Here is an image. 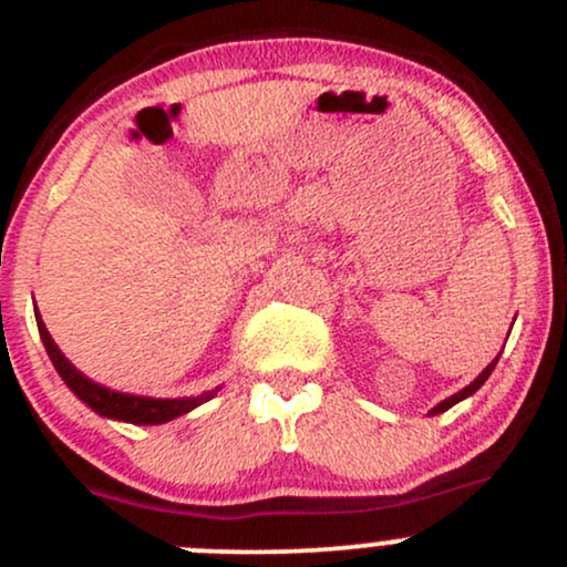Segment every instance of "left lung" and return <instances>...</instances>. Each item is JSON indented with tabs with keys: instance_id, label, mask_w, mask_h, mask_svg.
<instances>
[{
	"instance_id": "left-lung-1",
	"label": "left lung",
	"mask_w": 567,
	"mask_h": 567,
	"mask_svg": "<svg viewBox=\"0 0 567 567\" xmlns=\"http://www.w3.org/2000/svg\"><path fill=\"white\" fill-rule=\"evenodd\" d=\"M497 359H499V355H497ZM497 359H494L492 363H488V367L484 369V372H481V374H478V378H475V380H473V383H470V385H464V389H462V391H458V393H454V396L443 399V402H440V404H437V408H432V410H429V415H437V413H445V410H451V408H454V404H456V402H462V399L473 396V393H475V391H478V389H481V385H484V383H486V378H488V374H492V372H494V367H497Z\"/></svg>"
}]
</instances>
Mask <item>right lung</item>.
<instances>
[{"label":"right lung","instance_id":"1","mask_svg":"<svg viewBox=\"0 0 567 567\" xmlns=\"http://www.w3.org/2000/svg\"><path fill=\"white\" fill-rule=\"evenodd\" d=\"M38 318V331L40 339L45 344V353L51 359L53 367H56L59 378L68 383V389L81 399L83 404L94 410V413L105 415V419H116V421H127V424H141V426H154V424H168V421L178 419V415L189 413L198 404L208 402L219 389L200 393V396H182V399H152V396H133V393H118L105 389V385L94 383L89 380L86 374H81L79 369L73 367L68 359H64L62 350L56 348V342L48 333L43 318L40 312H34Z\"/></svg>","mask_w":567,"mask_h":567}]
</instances>
